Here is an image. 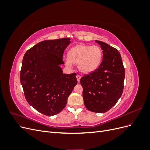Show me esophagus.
Wrapping results in <instances>:
<instances>
[{"label": "esophagus", "instance_id": "34e87169", "mask_svg": "<svg viewBox=\"0 0 150 150\" xmlns=\"http://www.w3.org/2000/svg\"><path fill=\"white\" fill-rule=\"evenodd\" d=\"M76 78H77V80H78V82L79 83V81H80V79H81V76H79V75H77V76H76Z\"/></svg>", "mask_w": 150, "mask_h": 150}]
</instances>
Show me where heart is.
<instances>
[{"label": "heart", "mask_w": 150, "mask_h": 150, "mask_svg": "<svg viewBox=\"0 0 150 150\" xmlns=\"http://www.w3.org/2000/svg\"><path fill=\"white\" fill-rule=\"evenodd\" d=\"M101 49L98 46L78 44L72 47L66 59V64L72 66L78 64V69L84 74H88L96 70L102 59Z\"/></svg>", "instance_id": "heart-1"}]
</instances>
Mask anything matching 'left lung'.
I'll use <instances>...</instances> for the list:
<instances>
[{"label":"left lung","mask_w":150,"mask_h":150,"mask_svg":"<svg viewBox=\"0 0 150 150\" xmlns=\"http://www.w3.org/2000/svg\"><path fill=\"white\" fill-rule=\"evenodd\" d=\"M103 50V61L97 69L80 79L86 108L94 112H107L121 98L124 88L125 68L119 51L95 40Z\"/></svg>","instance_id":"obj_1"}]
</instances>
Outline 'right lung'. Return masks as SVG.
<instances>
[{
    "instance_id": "right-lung-1",
    "label": "right lung",
    "mask_w": 150,
    "mask_h": 150,
    "mask_svg": "<svg viewBox=\"0 0 150 150\" xmlns=\"http://www.w3.org/2000/svg\"><path fill=\"white\" fill-rule=\"evenodd\" d=\"M71 43L69 38L46 40L24 54L20 73L21 83L27 101L48 116L59 113L78 83L76 73L64 74L60 65Z\"/></svg>"
}]
</instances>
